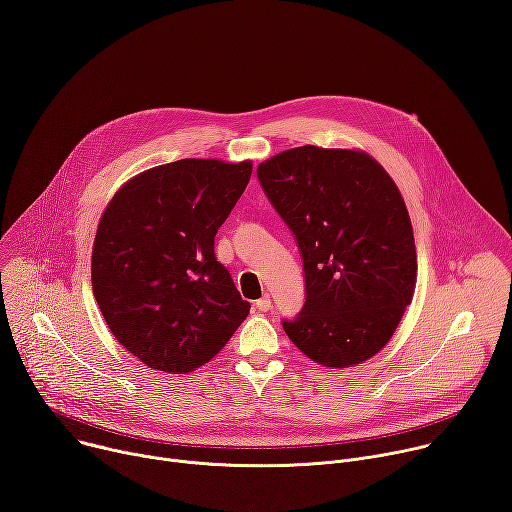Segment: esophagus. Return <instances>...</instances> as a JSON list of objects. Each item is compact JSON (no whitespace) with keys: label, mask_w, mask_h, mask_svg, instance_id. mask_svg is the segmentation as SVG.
<instances>
[{"label":"esophagus","mask_w":512,"mask_h":512,"mask_svg":"<svg viewBox=\"0 0 512 512\" xmlns=\"http://www.w3.org/2000/svg\"><path fill=\"white\" fill-rule=\"evenodd\" d=\"M254 305H256V309H258V311H268V309L272 307L270 295H264V297H260V299L254 303Z\"/></svg>","instance_id":"34e87169"}]
</instances>
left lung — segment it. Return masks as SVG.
<instances>
[{"mask_svg": "<svg viewBox=\"0 0 512 512\" xmlns=\"http://www.w3.org/2000/svg\"><path fill=\"white\" fill-rule=\"evenodd\" d=\"M256 172L303 258L305 303L283 320L287 336L324 367L371 359L416 287L414 233L396 182L363 151L316 145L287 149Z\"/></svg>", "mask_w": 512, "mask_h": 512, "instance_id": "8db88e82", "label": "left lung"}]
</instances>
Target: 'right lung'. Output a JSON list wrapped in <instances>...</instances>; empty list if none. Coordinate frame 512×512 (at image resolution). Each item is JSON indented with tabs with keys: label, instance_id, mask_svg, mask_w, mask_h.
I'll use <instances>...</instances> for the list:
<instances>
[{
	"label": "right lung",
	"instance_id": "add662e5",
	"mask_svg": "<svg viewBox=\"0 0 512 512\" xmlns=\"http://www.w3.org/2000/svg\"><path fill=\"white\" fill-rule=\"evenodd\" d=\"M252 162L178 160L141 172L112 196L96 231L92 289L129 352L164 373L211 361L250 303L215 258V235Z\"/></svg>",
	"mask_w": 512,
	"mask_h": 512
}]
</instances>
